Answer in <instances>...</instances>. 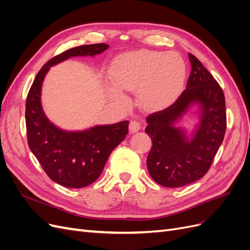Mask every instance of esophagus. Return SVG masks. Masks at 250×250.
Returning <instances> with one entry per match:
<instances>
[{"instance_id":"34e87169","label":"esophagus","mask_w":250,"mask_h":250,"mask_svg":"<svg viewBox=\"0 0 250 250\" xmlns=\"http://www.w3.org/2000/svg\"><path fill=\"white\" fill-rule=\"evenodd\" d=\"M141 129V122L138 120H131L129 123V130L131 133L137 132Z\"/></svg>"}]
</instances>
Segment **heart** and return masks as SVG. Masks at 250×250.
Masks as SVG:
<instances>
[{"instance_id": "b5f03b06", "label": "heart", "mask_w": 250, "mask_h": 250, "mask_svg": "<svg viewBox=\"0 0 250 250\" xmlns=\"http://www.w3.org/2000/svg\"><path fill=\"white\" fill-rule=\"evenodd\" d=\"M113 84L121 89L135 92L146 107L157 108L171 103L184 87L187 64L178 53L140 50L121 55L108 70ZM108 85V94L122 100L120 89Z\"/></svg>"}]
</instances>
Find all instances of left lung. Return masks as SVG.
<instances>
[{
    "mask_svg": "<svg viewBox=\"0 0 250 250\" xmlns=\"http://www.w3.org/2000/svg\"><path fill=\"white\" fill-rule=\"evenodd\" d=\"M191 74L178 99L146 119V133L152 141L147 168L152 179L166 188L190 185L206 175L226 130L223 90L198 58L188 53ZM193 106L199 107L200 122L187 137L175 124Z\"/></svg>",
    "mask_w": 250,
    "mask_h": 250,
    "instance_id": "left-lung-1",
    "label": "left lung"
}]
</instances>
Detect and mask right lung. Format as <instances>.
<instances>
[{
  "label": "right lung",
  "instance_id": "obj_1",
  "mask_svg": "<svg viewBox=\"0 0 250 250\" xmlns=\"http://www.w3.org/2000/svg\"><path fill=\"white\" fill-rule=\"evenodd\" d=\"M106 43L72 48L50 59L32 83L26 100V127L30 150L43 171L56 184L72 188L89 186L101 175L110 153L128 133V121L97 125L82 131L55 126L42 106V86L50 67L71 57L95 56L108 49Z\"/></svg>",
  "mask_w": 250,
  "mask_h": 250
}]
</instances>
